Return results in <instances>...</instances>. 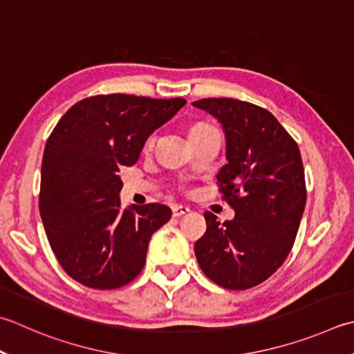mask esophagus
<instances>
[{"instance_id": "1", "label": "esophagus", "mask_w": 354, "mask_h": 354, "mask_svg": "<svg viewBox=\"0 0 354 354\" xmlns=\"http://www.w3.org/2000/svg\"><path fill=\"white\" fill-rule=\"evenodd\" d=\"M190 212V209L187 205H173V216L179 218V216H184Z\"/></svg>"}]
</instances>
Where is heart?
Masks as SVG:
<instances>
[{
    "instance_id": "obj_1",
    "label": "heart",
    "mask_w": 354,
    "mask_h": 354,
    "mask_svg": "<svg viewBox=\"0 0 354 354\" xmlns=\"http://www.w3.org/2000/svg\"><path fill=\"white\" fill-rule=\"evenodd\" d=\"M214 126H212V124H209V122H204V121H201V122H195L193 124V126L189 129V136L190 135H195V133H198V131H203V130H207V129H213ZM155 145V136H150L147 141H145V149H151Z\"/></svg>"
}]
</instances>
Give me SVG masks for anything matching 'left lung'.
<instances>
[{
	"instance_id": "left-lung-1",
	"label": "left lung",
	"mask_w": 354,
	"mask_h": 354,
	"mask_svg": "<svg viewBox=\"0 0 354 354\" xmlns=\"http://www.w3.org/2000/svg\"><path fill=\"white\" fill-rule=\"evenodd\" d=\"M193 106L223 124L228 162L216 179L234 210L223 224L204 213L198 264L221 287L252 288L283 264L296 239L307 199L301 151L279 121L252 102L204 98Z\"/></svg>"
}]
</instances>
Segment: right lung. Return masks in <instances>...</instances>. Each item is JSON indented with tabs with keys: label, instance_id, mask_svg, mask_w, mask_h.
Here are the masks:
<instances>
[{
	"label": "right lung",
	"instance_id": "1",
	"mask_svg": "<svg viewBox=\"0 0 354 354\" xmlns=\"http://www.w3.org/2000/svg\"><path fill=\"white\" fill-rule=\"evenodd\" d=\"M184 104L124 93L90 96L68 109L48 136L39 214L55 256L76 282L113 290L141 273L151 234L171 210L164 204L122 210L118 173L138 161L147 138Z\"/></svg>",
	"mask_w": 354,
	"mask_h": 354
}]
</instances>
